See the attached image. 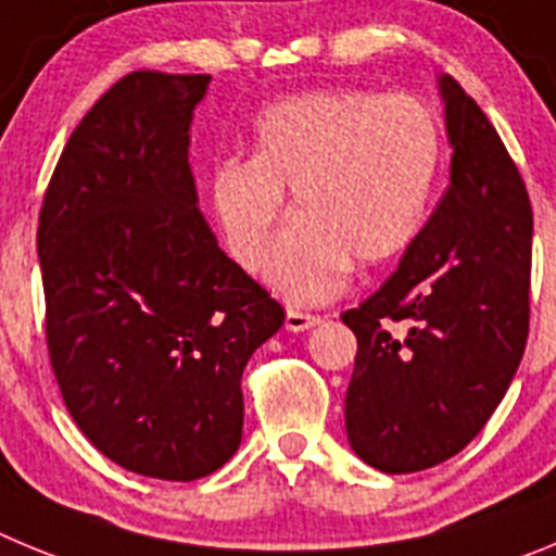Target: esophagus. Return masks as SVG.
<instances>
[{"mask_svg": "<svg viewBox=\"0 0 556 556\" xmlns=\"http://www.w3.org/2000/svg\"><path fill=\"white\" fill-rule=\"evenodd\" d=\"M321 324V315H313V313H299V309H288L285 315V327L290 332H304V329H313Z\"/></svg>", "mask_w": 556, "mask_h": 556, "instance_id": "34e87169", "label": "esophagus"}]
</instances>
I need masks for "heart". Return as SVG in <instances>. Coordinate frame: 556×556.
Masks as SVG:
<instances>
[{"mask_svg":"<svg viewBox=\"0 0 556 556\" xmlns=\"http://www.w3.org/2000/svg\"><path fill=\"white\" fill-rule=\"evenodd\" d=\"M440 154L438 122L418 99L302 93L257 118L249 160L213 168L210 207L235 263L254 268L293 193L296 222L263 277L290 302L318 304L346 285L352 263L382 266L418 238Z\"/></svg>","mask_w":556,"mask_h":556,"instance_id":"1","label":"heart"}]
</instances>
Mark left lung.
<instances>
[{
  "label": "left lung",
  "instance_id": "obj_1",
  "mask_svg": "<svg viewBox=\"0 0 556 556\" xmlns=\"http://www.w3.org/2000/svg\"><path fill=\"white\" fill-rule=\"evenodd\" d=\"M438 83L452 185L396 271L340 315L357 334L349 443L384 473L424 471L463 452L507 393L529 338L527 185L457 79Z\"/></svg>",
  "mask_w": 556,
  "mask_h": 556
}]
</instances>
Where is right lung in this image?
I'll return each mask as SVG.
<instances>
[{
    "instance_id": "add662e5",
    "label": "right lung",
    "mask_w": 556,
    "mask_h": 556,
    "mask_svg": "<svg viewBox=\"0 0 556 556\" xmlns=\"http://www.w3.org/2000/svg\"><path fill=\"white\" fill-rule=\"evenodd\" d=\"M207 83L118 79L68 138L38 218L63 402L104 457L168 482L238 452L243 368L285 321L199 213L188 129Z\"/></svg>"
}]
</instances>
